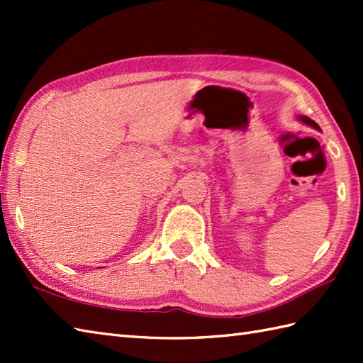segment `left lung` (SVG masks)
<instances>
[{
	"instance_id": "8db88e82",
	"label": "left lung",
	"mask_w": 363,
	"mask_h": 363,
	"mask_svg": "<svg viewBox=\"0 0 363 363\" xmlns=\"http://www.w3.org/2000/svg\"><path fill=\"white\" fill-rule=\"evenodd\" d=\"M301 121H304L306 125H309V126H312V128H315V129H320V126L317 125V123H315L313 120H311V118H307V117H301Z\"/></svg>"
}]
</instances>
